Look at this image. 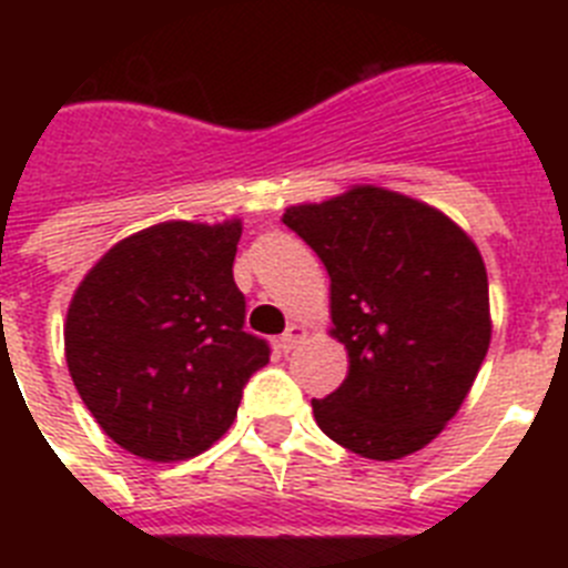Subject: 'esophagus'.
Segmentation results:
<instances>
[{"label": "esophagus", "mask_w": 568, "mask_h": 568, "mask_svg": "<svg viewBox=\"0 0 568 568\" xmlns=\"http://www.w3.org/2000/svg\"><path fill=\"white\" fill-rule=\"evenodd\" d=\"M304 335H307V329L301 327V324H290L287 333L281 335V349H284V353H290V349H293V346L304 338Z\"/></svg>", "instance_id": "obj_1"}]
</instances>
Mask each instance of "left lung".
I'll return each mask as SVG.
<instances>
[{"instance_id": "left-lung-1", "label": "left lung", "mask_w": 568, "mask_h": 568, "mask_svg": "<svg viewBox=\"0 0 568 568\" xmlns=\"http://www.w3.org/2000/svg\"><path fill=\"white\" fill-rule=\"evenodd\" d=\"M281 222L329 273L344 384L313 398L315 424L349 453L398 460L440 435L491 341L489 278L475 241L433 204L355 184Z\"/></svg>"}]
</instances>
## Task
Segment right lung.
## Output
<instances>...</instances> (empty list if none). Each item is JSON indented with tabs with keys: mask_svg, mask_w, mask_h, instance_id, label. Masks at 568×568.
<instances>
[{
	"mask_svg": "<svg viewBox=\"0 0 568 568\" xmlns=\"http://www.w3.org/2000/svg\"><path fill=\"white\" fill-rule=\"evenodd\" d=\"M239 239L241 219L153 224L113 244L70 298V378L130 455L155 464L202 455L270 361L267 341L244 333Z\"/></svg>",
	"mask_w": 568,
	"mask_h": 568,
	"instance_id": "1",
	"label": "right lung"
}]
</instances>
